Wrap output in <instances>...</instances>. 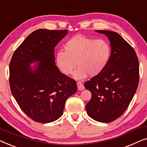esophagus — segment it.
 Returning a JSON list of instances; mask_svg holds the SVG:
<instances>
[{"instance_id":"34e87169","label":"esophagus","mask_w":147,"mask_h":147,"mask_svg":"<svg viewBox=\"0 0 147 147\" xmlns=\"http://www.w3.org/2000/svg\"><path fill=\"white\" fill-rule=\"evenodd\" d=\"M77 86H78V90H83L84 89V86L82 82H77Z\"/></svg>"}]
</instances>
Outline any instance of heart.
<instances>
[{"label": "heart", "instance_id": "obj_1", "mask_svg": "<svg viewBox=\"0 0 147 147\" xmlns=\"http://www.w3.org/2000/svg\"><path fill=\"white\" fill-rule=\"evenodd\" d=\"M64 51H57L55 61L57 67L65 75H70L78 69L74 76L76 79L99 75L105 69L111 57V46L105 39L88 37L84 35L74 36L63 45Z\"/></svg>", "mask_w": 147, "mask_h": 147}]
</instances>
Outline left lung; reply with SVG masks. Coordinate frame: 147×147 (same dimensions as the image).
Segmentation results:
<instances>
[{"mask_svg": "<svg viewBox=\"0 0 147 147\" xmlns=\"http://www.w3.org/2000/svg\"><path fill=\"white\" fill-rule=\"evenodd\" d=\"M110 41L111 57L105 69L84 84L92 93L86 104L88 116L108 123L126 111L138 88L139 63L133 48L114 31H96Z\"/></svg>", "mask_w": 147, "mask_h": 147, "instance_id": "8db88e82", "label": "left lung"}]
</instances>
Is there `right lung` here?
Here are the masks:
<instances>
[{
	"instance_id": "1",
	"label": "right lung",
	"mask_w": 147,
	"mask_h": 147,
	"mask_svg": "<svg viewBox=\"0 0 147 147\" xmlns=\"http://www.w3.org/2000/svg\"><path fill=\"white\" fill-rule=\"evenodd\" d=\"M67 30L38 29L14 52L9 65L11 93L21 110L34 121L48 123L63 113L66 100L77 92L76 82L55 64L54 48ZM39 62L32 70L30 63Z\"/></svg>"
}]
</instances>
